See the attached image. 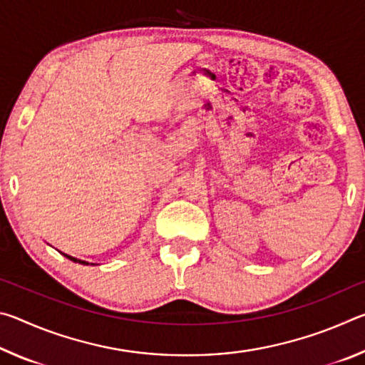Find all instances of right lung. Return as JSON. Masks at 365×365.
<instances>
[{"instance_id": "1", "label": "right lung", "mask_w": 365, "mask_h": 365, "mask_svg": "<svg viewBox=\"0 0 365 365\" xmlns=\"http://www.w3.org/2000/svg\"><path fill=\"white\" fill-rule=\"evenodd\" d=\"M67 259H71V261H73V262H78V264H83V265H86L88 262L86 261H80V259H77V257H72V256H67V255H64Z\"/></svg>"}]
</instances>
